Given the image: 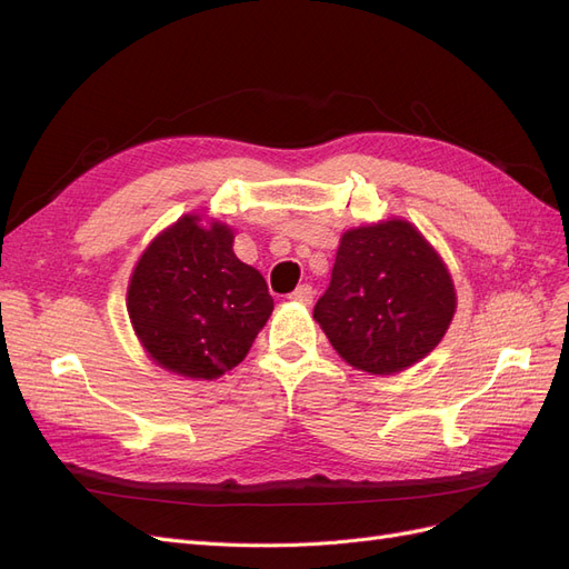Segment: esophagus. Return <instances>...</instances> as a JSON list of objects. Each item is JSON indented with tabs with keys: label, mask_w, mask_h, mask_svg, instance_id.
<instances>
[{
	"label": "esophagus",
	"mask_w": 569,
	"mask_h": 569,
	"mask_svg": "<svg viewBox=\"0 0 569 569\" xmlns=\"http://www.w3.org/2000/svg\"><path fill=\"white\" fill-rule=\"evenodd\" d=\"M313 295H316V291H313L311 284H299L295 291H291L289 299L291 301H299V303H311Z\"/></svg>",
	"instance_id": "esophagus-1"
}]
</instances>
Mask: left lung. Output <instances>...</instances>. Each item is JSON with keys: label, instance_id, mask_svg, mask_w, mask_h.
Instances as JSON below:
<instances>
[{"label": "left lung", "instance_id": "1", "mask_svg": "<svg viewBox=\"0 0 569 569\" xmlns=\"http://www.w3.org/2000/svg\"><path fill=\"white\" fill-rule=\"evenodd\" d=\"M456 313L437 251L406 220L349 230L313 318L349 366L401 372L432 351Z\"/></svg>", "mask_w": 569, "mask_h": 569}]
</instances>
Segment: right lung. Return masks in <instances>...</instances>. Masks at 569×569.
<instances>
[{
    "label": "right lung",
    "instance_id": "add662e5",
    "mask_svg": "<svg viewBox=\"0 0 569 569\" xmlns=\"http://www.w3.org/2000/svg\"><path fill=\"white\" fill-rule=\"evenodd\" d=\"M232 230L201 228L180 218L137 263L128 313L137 337L159 366L213 380L251 349L272 313L263 274L232 251Z\"/></svg>",
    "mask_w": 569,
    "mask_h": 569
}]
</instances>
